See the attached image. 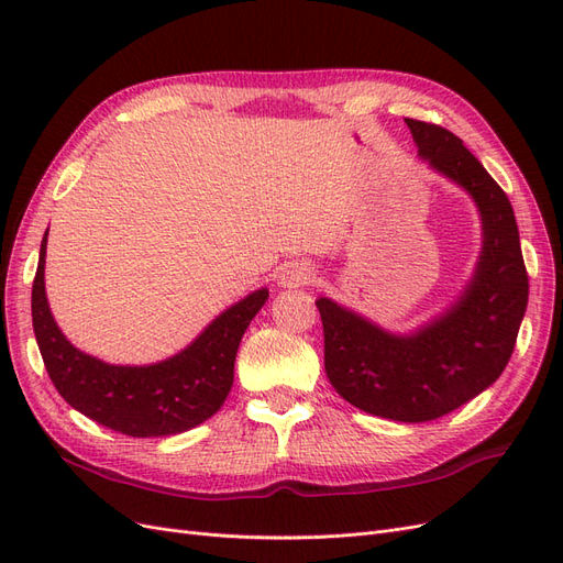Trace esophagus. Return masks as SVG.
<instances>
[{"mask_svg": "<svg viewBox=\"0 0 563 563\" xmlns=\"http://www.w3.org/2000/svg\"><path fill=\"white\" fill-rule=\"evenodd\" d=\"M312 279H314V269H312L308 263H291V265H286V267L282 269V275H279V284H282L284 288H298V286L310 284Z\"/></svg>", "mask_w": 563, "mask_h": 563, "instance_id": "1", "label": "esophagus"}]
</instances>
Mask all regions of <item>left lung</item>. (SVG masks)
<instances>
[{
    "label": "left lung",
    "instance_id": "1",
    "mask_svg": "<svg viewBox=\"0 0 563 563\" xmlns=\"http://www.w3.org/2000/svg\"><path fill=\"white\" fill-rule=\"evenodd\" d=\"M420 157L460 183L484 220V251L467 291L428 329L389 335L319 298L323 366L335 391L366 413L424 422L455 411L496 383L517 345L528 275L512 203L449 129L406 119Z\"/></svg>",
    "mask_w": 563,
    "mask_h": 563
}]
</instances>
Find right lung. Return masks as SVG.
<instances>
[{
  "instance_id": "add662e5",
  "label": "right lung",
  "mask_w": 563,
  "mask_h": 563,
  "mask_svg": "<svg viewBox=\"0 0 563 563\" xmlns=\"http://www.w3.org/2000/svg\"><path fill=\"white\" fill-rule=\"evenodd\" d=\"M48 234V230H46ZM46 234L32 282V327L58 395L79 413L129 437H168L195 428L223 406L234 356L267 288L220 314L195 343L155 366H110L75 350L58 331L44 294Z\"/></svg>"
}]
</instances>
